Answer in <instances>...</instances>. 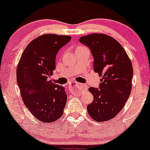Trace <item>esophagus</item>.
Listing matches in <instances>:
<instances>
[{"label": "esophagus", "mask_w": 150, "mask_h": 150, "mask_svg": "<svg viewBox=\"0 0 150 150\" xmlns=\"http://www.w3.org/2000/svg\"><path fill=\"white\" fill-rule=\"evenodd\" d=\"M69 86L70 87L79 86V87H80V88H84V86H83V84H81V83H76V82H72V83H71V84L69 85Z\"/></svg>", "instance_id": "obj_1"}]
</instances>
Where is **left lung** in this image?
<instances>
[{"mask_svg":"<svg viewBox=\"0 0 150 150\" xmlns=\"http://www.w3.org/2000/svg\"><path fill=\"white\" fill-rule=\"evenodd\" d=\"M79 41L91 50L94 71L102 76L98 88H88L94 100L87 106V111L96 122L107 121L122 110L129 98L132 62L120 43L108 35L95 33L81 37Z\"/></svg>","mask_w":150,"mask_h":150,"instance_id":"1","label":"left lung"}]
</instances>
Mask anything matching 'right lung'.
<instances>
[{"mask_svg": "<svg viewBox=\"0 0 150 150\" xmlns=\"http://www.w3.org/2000/svg\"><path fill=\"white\" fill-rule=\"evenodd\" d=\"M71 36L46 34L27 46L17 66L16 79L24 104L42 122H52L62 116L67 102L64 87L50 80L55 58Z\"/></svg>", "mask_w": 150, "mask_h": 150, "instance_id": "obj_1", "label": "right lung"}]
</instances>
